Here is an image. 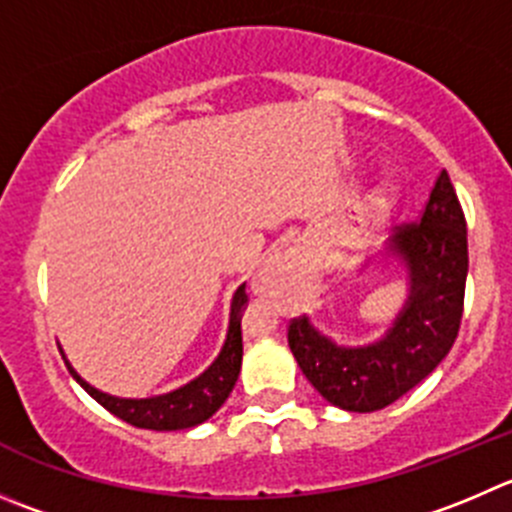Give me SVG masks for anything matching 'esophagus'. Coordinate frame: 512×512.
I'll list each match as a JSON object with an SVG mask.
<instances>
[{
    "mask_svg": "<svg viewBox=\"0 0 512 512\" xmlns=\"http://www.w3.org/2000/svg\"><path fill=\"white\" fill-rule=\"evenodd\" d=\"M306 276V259L296 251H281L271 256L261 271L256 274V286L261 294L279 296V294H294L299 291L301 281Z\"/></svg>",
    "mask_w": 512,
    "mask_h": 512,
    "instance_id": "1",
    "label": "esophagus"
}]
</instances>
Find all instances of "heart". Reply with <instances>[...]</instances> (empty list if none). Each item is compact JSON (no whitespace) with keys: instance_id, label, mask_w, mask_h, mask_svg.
<instances>
[{"instance_id":"obj_1","label":"heart","mask_w":512,"mask_h":512,"mask_svg":"<svg viewBox=\"0 0 512 512\" xmlns=\"http://www.w3.org/2000/svg\"><path fill=\"white\" fill-rule=\"evenodd\" d=\"M392 201H394V193L389 191V188H382L379 196L374 198V211H377V216H384V213L392 208Z\"/></svg>"}]
</instances>
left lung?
Instances as JSON below:
<instances>
[{
    "label": "left lung",
    "mask_w": 512,
    "mask_h": 512,
    "mask_svg": "<svg viewBox=\"0 0 512 512\" xmlns=\"http://www.w3.org/2000/svg\"><path fill=\"white\" fill-rule=\"evenodd\" d=\"M407 274V299L382 339L342 347L309 316L289 324V347L316 392L347 412H377L422 382L452 349L467 279V226L447 170L420 223L394 228L382 251Z\"/></svg>",
    "instance_id": "left-lung-1"
}]
</instances>
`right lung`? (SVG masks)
I'll use <instances>...</instances> for the list:
<instances>
[{"mask_svg": "<svg viewBox=\"0 0 512 512\" xmlns=\"http://www.w3.org/2000/svg\"><path fill=\"white\" fill-rule=\"evenodd\" d=\"M248 304L246 296V284H241L236 289L231 299V316H228V332L226 342H223L221 352L213 359L211 367L203 374H198L196 379H191L183 387L173 389V392L155 394V397H143V399H130V397H115V394L100 392V389L92 387L90 382L80 377L75 372L70 362L65 359L67 369H70L72 377L77 379L82 389L90 394L95 402H100L107 412H113L115 417H120L128 425L140 427V430H155V432H170V430H188V427H196L201 422H206L208 417L216 415L221 410V405L228 399L231 389L236 387L238 372H241V359H243V339H241V314L243 306Z\"/></svg>", "mask_w": 512, "mask_h": 512, "instance_id": "add662e5", "label": "right lung"}]
</instances>
